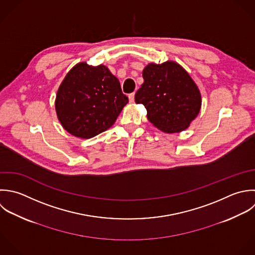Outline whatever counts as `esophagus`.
<instances>
[{"mask_svg":"<svg viewBox=\"0 0 255 255\" xmlns=\"http://www.w3.org/2000/svg\"><path fill=\"white\" fill-rule=\"evenodd\" d=\"M134 98H135V93L129 94V101H130V103L134 102Z\"/></svg>","mask_w":255,"mask_h":255,"instance_id":"obj_1","label":"esophagus"}]
</instances>
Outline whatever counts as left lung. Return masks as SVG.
<instances>
[{"mask_svg": "<svg viewBox=\"0 0 255 255\" xmlns=\"http://www.w3.org/2000/svg\"><path fill=\"white\" fill-rule=\"evenodd\" d=\"M143 78L135 102L145 106L148 120L165 133L186 130L202 107L201 91L188 71L173 60L151 62Z\"/></svg>", "mask_w": 255, "mask_h": 255, "instance_id": "left-lung-1", "label": "left lung"}]
</instances>
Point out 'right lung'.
Wrapping results in <instances>:
<instances>
[{
	"label": "right lung",
	"instance_id": "right-lung-1",
	"mask_svg": "<svg viewBox=\"0 0 255 255\" xmlns=\"http://www.w3.org/2000/svg\"><path fill=\"white\" fill-rule=\"evenodd\" d=\"M128 97L107 66L75 64L60 83L55 111L64 130L80 139L92 138L116 121Z\"/></svg>",
	"mask_w": 255,
	"mask_h": 255
}]
</instances>
